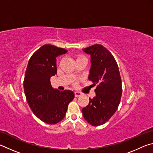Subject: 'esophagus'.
<instances>
[{"mask_svg": "<svg viewBox=\"0 0 153 153\" xmlns=\"http://www.w3.org/2000/svg\"><path fill=\"white\" fill-rule=\"evenodd\" d=\"M74 94H75V97H79L82 95V93L79 92H75Z\"/></svg>", "mask_w": 153, "mask_h": 153, "instance_id": "1", "label": "esophagus"}]
</instances>
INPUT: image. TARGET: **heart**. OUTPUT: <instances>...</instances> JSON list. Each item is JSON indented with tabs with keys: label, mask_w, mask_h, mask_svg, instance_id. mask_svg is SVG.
I'll return each instance as SVG.
<instances>
[{
	"label": "heart",
	"mask_w": 153,
	"mask_h": 153,
	"mask_svg": "<svg viewBox=\"0 0 153 153\" xmlns=\"http://www.w3.org/2000/svg\"><path fill=\"white\" fill-rule=\"evenodd\" d=\"M82 58H85L84 56H82V55H78L77 56V59H82ZM77 81H76L74 83V85L75 86H77Z\"/></svg>",
	"instance_id": "1"
}]
</instances>
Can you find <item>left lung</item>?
Listing matches in <instances>:
<instances>
[{
  "label": "left lung",
  "instance_id": "left-lung-1",
  "mask_svg": "<svg viewBox=\"0 0 153 153\" xmlns=\"http://www.w3.org/2000/svg\"><path fill=\"white\" fill-rule=\"evenodd\" d=\"M91 56L88 79L97 85L96 97L82 108L83 116L90 125H102L117 111L122 94V84L117 62L111 52L101 45L83 49Z\"/></svg>",
  "mask_w": 153,
  "mask_h": 153
}]
</instances>
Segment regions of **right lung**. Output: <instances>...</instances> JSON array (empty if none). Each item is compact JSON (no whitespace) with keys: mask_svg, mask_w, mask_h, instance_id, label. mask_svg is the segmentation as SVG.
I'll list each match as a JSON object with an SVG mask.
<instances>
[{"mask_svg":"<svg viewBox=\"0 0 153 153\" xmlns=\"http://www.w3.org/2000/svg\"><path fill=\"white\" fill-rule=\"evenodd\" d=\"M67 52L51 45H43L31 56L25 71L24 88L28 105L36 117L48 124L63 120L74 98L71 90L60 91L51 84V77L56 74V57Z\"/></svg>","mask_w":153,"mask_h":153,"instance_id":"1","label":"right lung"}]
</instances>
